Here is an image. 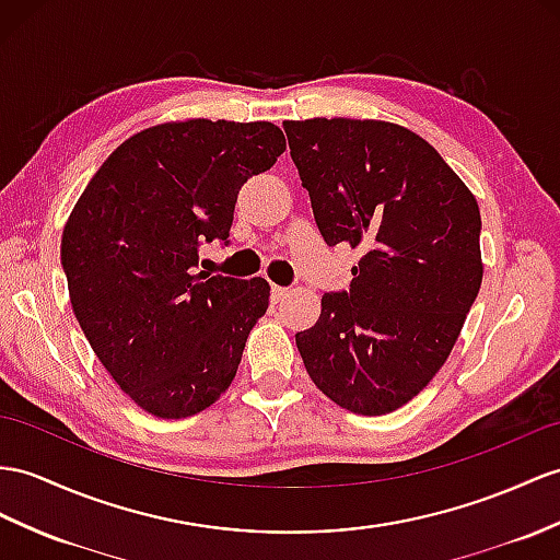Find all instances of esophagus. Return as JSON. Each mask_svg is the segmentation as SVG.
Returning <instances> with one entry per match:
<instances>
[{"instance_id": "1", "label": "esophagus", "mask_w": 560, "mask_h": 560, "mask_svg": "<svg viewBox=\"0 0 560 560\" xmlns=\"http://www.w3.org/2000/svg\"><path fill=\"white\" fill-rule=\"evenodd\" d=\"M288 288H280V284H270V296H272V302H282L284 296H288Z\"/></svg>"}]
</instances>
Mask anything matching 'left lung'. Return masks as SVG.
Masks as SVG:
<instances>
[{
	"instance_id": "1",
	"label": "left lung",
	"mask_w": 560,
	"mask_h": 560,
	"mask_svg": "<svg viewBox=\"0 0 560 560\" xmlns=\"http://www.w3.org/2000/svg\"><path fill=\"white\" fill-rule=\"evenodd\" d=\"M282 126L323 240L363 252L349 292L323 296L296 349L325 397L392 413L444 365L480 292V209L438 149L397 122Z\"/></svg>"
}]
</instances>
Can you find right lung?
I'll return each mask as SVG.
<instances>
[{
    "instance_id": "add662e5",
    "label": "right lung",
    "mask_w": 560,
    "mask_h": 560,
    "mask_svg": "<svg viewBox=\"0 0 560 560\" xmlns=\"http://www.w3.org/2000/svg\"><path fill=\"white\" fill-rule=\"evenodd\" d=\"M284 147L266 120L161 122L122 142L68 215L61 266L73 313L142 411L195 416L233 383L270 284L195 272L199 244L228 242L242 185Z\"/></svg>"
}]
</instances>
